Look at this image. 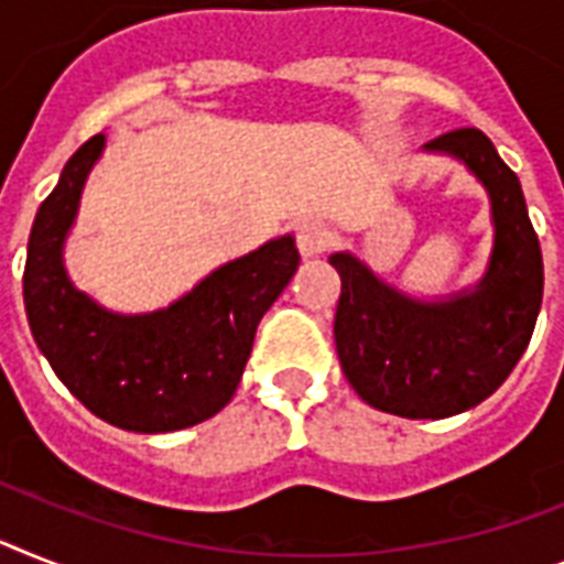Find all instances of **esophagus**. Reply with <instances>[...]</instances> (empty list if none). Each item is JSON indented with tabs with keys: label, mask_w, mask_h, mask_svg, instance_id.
<instances>
[{
	"label": "esophagus",
	"mask_w": 564,
	"mask_h": 564,
	"mask_svg": "<svg viewBox=\"0 0 564 564\" xmlns=\"http://www.w3.org/2000/svg\"><path fill=\"white\" fill-rule=\"evenodd\" d=\"M328 239H332V232H328V227L323 221H302L296 227V248H300V253L305 259L323 253L328 248Z\"/></svg>",
	"instance_id": "34e87169"
}]
</instances>
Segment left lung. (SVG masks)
<instances>
[{
  "label": "left lung",
  "instance_id": "obj_1",
  "mask_svg": "<svg viewBox=\"0 0 564 564\" xmlns=\"http://www.w3.org/2000/svg\"><path fill=\"white\" fill-rule=\"evenodd\" d=\"M423 149L460 161L490 195L496 236L481 282L430 302L348 250L328 262L343 282L334 343L351 389L389 415L438 421L478 406L516 369L542 308L544 268L522 184L481 129H455Z\"/></svg>",
  "mask_w": 564,
  "mask_h": 564
}]
</instances>
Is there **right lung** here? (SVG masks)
<instances>
[{
    "label": "right lung",
    "mask_w": 564,
    "mask_h": 564,
    "mask_svg": "<svg viewBox=\"0 0 564 564\" xmlns=\"http://www.w3.org/2000/svg\"><path fill=\"white\" fill-rule=\"evenodd\" d=\"M106 138L95 134L65 164L28 239L22 296L36 346L54 375L100 421L129 432H175L230 403L264 311L300 264L293 236L204 276L161 311L115 314L77 291L63 245Z\"/></svg>",
    "instance_id": "right-lung-1"
}]
</instances>
